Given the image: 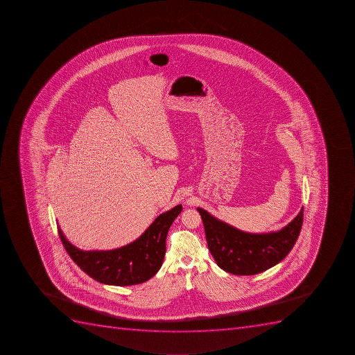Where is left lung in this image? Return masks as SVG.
I'll return each instance as SVG.
<instances>
[{
	"label": "left lung",
	"instance_id": "left-lung-1",
	"mask_svg": "<svg viewBox=\"0 0 355 355\" xmlns=\"http://www.w3.org/2000/svg\"><path fill=\"white\" fill-rule=\"evenodd\" d=\"M202 218L209 250L224 271L236 275H254L277 266L290 253L300 234L304 208L297 217L277 232L250 234L219 220L205 209Z\"/></svg>",
	"mask_w": 355,
	"mask_h": 355
}]
</instances>
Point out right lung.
<instances>
[{
	"instance_id": "add662e5",
	"label": "right lung",
	"mask_w": 355,
	"mask_h": 355,
	"mask_svg": "<svg viewBox=\"0 0 355 355\" xmlns=\"http://www.w3.org/2000/svg\"><path fill=\"white\" fill-rule=\"evenodd\" d=\"M181 211L179 205L162 214L139 239L116 250H80L66 239L60 226L57 230L66 252L89 277L109 286H134L146 282L161 268L167 232Z\"/></svg>"
}]
</instances>
